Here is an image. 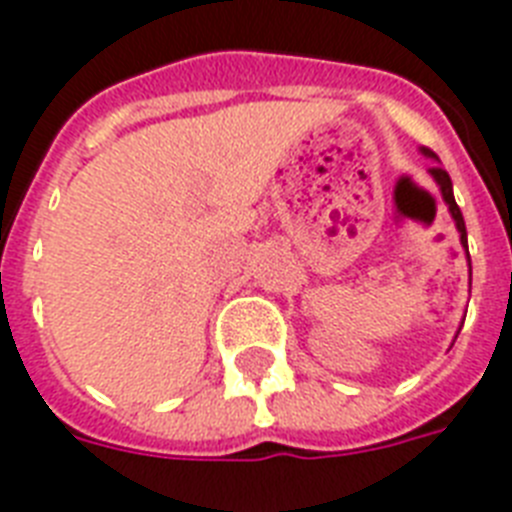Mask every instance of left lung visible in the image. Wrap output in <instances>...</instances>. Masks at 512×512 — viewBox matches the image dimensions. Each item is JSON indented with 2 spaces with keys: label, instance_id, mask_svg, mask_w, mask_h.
Wrapping results in <instances>:
<instances>
[{
  "label": "left lung",
  "instance_id": "left-lung-1",
  "mask_svg": "<svg viewBox=\"0 0 512 512\" xmlns=\"http://www.w3.org/2000/svg\"><path fill=\"white\" fill-rule=\"evenodd\" d=\"M420 153L425 155V158H431V161H439V155L433 153V150H428V147H420ZM428 174L433 177V182L439 185V192L441 198H444V203H447L449 214H452V219H455V227L457 232H460V243H463L465 253H468V232H465V219H463V211H460V206L455 203V190H452V179H449V174L441 166H433V169H428ZM470 261V256H468ZM457 338V335H455Z\"/></svg>",
  "mask_w": 512,
  "mask_h": 512
}]
</instances>
